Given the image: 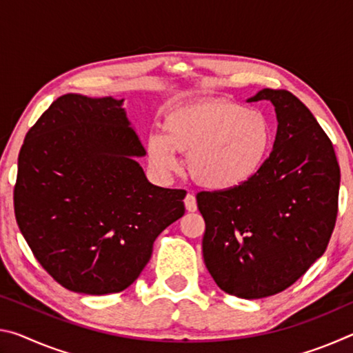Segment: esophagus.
I'll list each match as a JSON object with an SVG mask.
<instances>
[{"label": "esophagus", "instance_id": "obj_1", "mask_svg": "<svg viewBox=\"0 0 353 353\" xmlns=\"http://www.w3.org/2000/svg\"><path fill=\"white\" fill-rule=\"evenodd\" d=\"M183 202H185V208H187L188 212H196V210H198V204H196V196L194 194L188 193L187 196H185Z\"/></svg>", "mask_w": 353, "mask_h": 353}]
</instances>
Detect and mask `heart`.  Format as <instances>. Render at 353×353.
I'll use <instances>...</instances> for the list:
<instances>
[{"mask_svg": "<svg viewBox=\"0 0 353 353\" xmlns=\"http://www.w3.org/2000/svg\"><path fill=\"white\" fill-rule=\"evenodd\" d=\"M272 145V126L265 113L225 99L177 105L166 113L162 135L146 143L155 170L177 166L174 152L188 155V172L208 190H232L255 177Z\"/></svg>", "mask_w": 353, "mask_h": 353, "instance_id": "heart-1", "label": "heart"}]
</instances>
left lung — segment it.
Returning a JSON list of instances; mask_svg holds the SVG:
<instances>
[{"instance_id": "1", "label": "left lung", "mask_w": 353, "mask_h": 353, "mask_svg": "<svg viewBox=\"0 0 353 353\" xmlns=\"http://www.w3.org/2000/svg\"><path fill=\"white\" fill-rule=\"evenodd\" d=\"M277 115L272 152L241 187L201 191L202 255L221 290L261 299L301 279L325 252L338 214L339 165L330 139L307 105L263 88Z\"/></svg>"}]
</instances>
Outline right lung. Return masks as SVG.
Segmentation results:
<instances>
[{
	"mask_svg": "<svg viewBox=\"0 0 353 353\" xmlns=\"http://www.w3.org/2000/svg\"><path fill=\"white\" fill-rule=\"evenodd\" d=\"M123 99L68 93L29 129L14 190L17 224L63 288L110 294L132 285L152 244L183 216L185 190L152 185Z\"/></svg>",
	"mask_w": 353,
	"mask_h": 353,
	"instance_id": "obj_1",
	"label": "right lung"
}]
</instances>
